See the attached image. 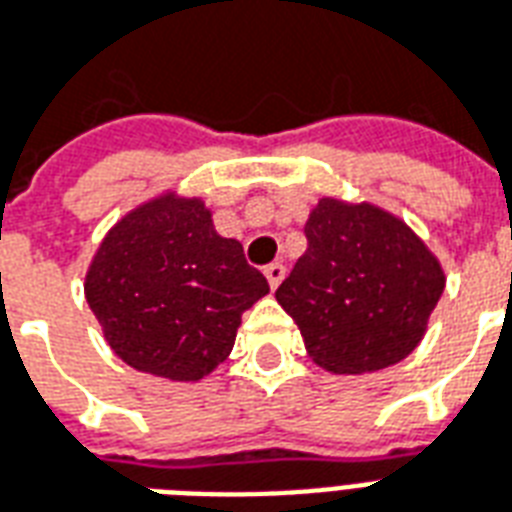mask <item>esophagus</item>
I'll list each match as a JSON object with an SVG mask.
<instances>
[{
    "label": "esophagus",
    "instance_id": "1",
    "mask_svg": "<svg viewBox=\"0 0 512 512\" xmlns=\"http://www.w3.org/2000/svg\"><path fill=\"white\" fill-rule=\"evenodd\" d=\"M263 274H266L271 290H276V287L282 285V279H285V266H282V263H271V266H266Z\"/></svg>",
    "mask_w": 512,
    "mask_h": 512
}]
</instances>
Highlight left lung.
<instances>
[{
    "mask_svg": "<svg viewBox=\"0 0 512 512\" xmlns=\"http://www.w3.org/2000/svg\"><path fill=\"white\" fill-rule=\"evenodd\" d=\"M306 252L276 290L306 352L333 374L404 361L423 339L445 271L399 217L323 198L306 219Z\"/></svg>",
    "mask_w": 512,
    "mask_h": 512,
    "instance_id": "8db88e82",
    "label": "left lung"
}]
</instances>
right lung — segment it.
<instances>
[{"instance_id":"1","label":"right lung","mask_w":512,"mask_h":512,"mask_svg":"<svg viewBox=\"0 0 512 512\" xmlns=\"http://www.w3.org/2000/svg\"><path fill=\"white\" fill-rule=\"evenodd\" d=\"M83 293L127 366L195 382L230 355L241 314L268 282L236 238L214 230L203 200L165 192L108 230Z\"/></svg>"}]
</instances>
